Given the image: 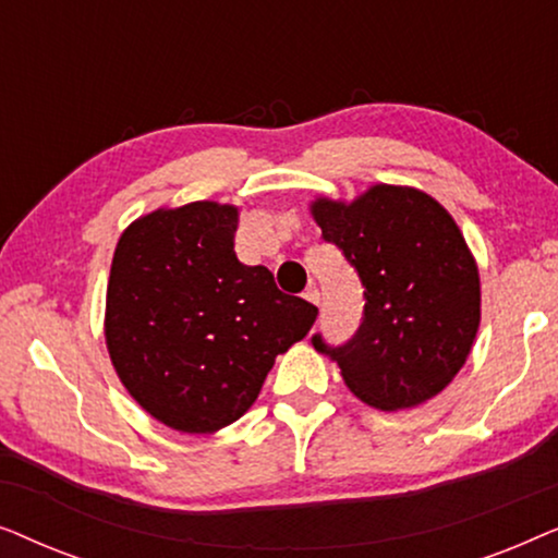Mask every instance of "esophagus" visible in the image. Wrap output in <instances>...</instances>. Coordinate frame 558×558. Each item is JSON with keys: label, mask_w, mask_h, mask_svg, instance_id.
<instances>
[{"label": "esophagus", "mask_w": 558, "mask_h": 558, "mask_svg": "<svg viewBox=\"0 0 558 558\" xmlns=\"http://www.w3.org/2000/svg\"><path fill=\"white\" fill-rule=\"evenodd\" d=\"M304 300H307V302H312V304H319V289L315 287V284H310L307 289H304Z\"/></svg>", "instance_id": "34e87169"}]
</instances>
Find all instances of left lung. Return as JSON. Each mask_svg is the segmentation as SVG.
<instances>
[{
    "mask_svg": "<svg viewBox=\"0 0 558 558\" xmlns=\"http://www.w3.org/2000/svg\"><path fill=\"white\" fill-rule=\"evenodd\" d=\"M312 216L363 284L353 338L312 345L340 365L357 399L396 411L437 396L468 361L480 277L460 228L422 190L376 185L350 205L319 197Z\"/></svg>",
    "mask_w": 558,
    "mask_h": 558,
    "instance_id": "left-lung-1",
    "label": "left lung"
}]
</instances>
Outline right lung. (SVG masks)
Instances as JSON below:
<instances>
[{"instance_id":"add662e5","label":"right lung","mask_w":558,"mask_h":558,"mask_svg":"<svg viewBox=\"0 0 558 558\" xmlns=\"http://www.w3.org/2000/svg\"><path fill=\"white\" fill-rule=\"evenodd\" d=\"M239 210L190 203L134 220L113 251L106 345L121 384L178 432L233 424L274 357L310 332L317 307L279 292L233 251Z\"/></svg>"}]
</instances>
